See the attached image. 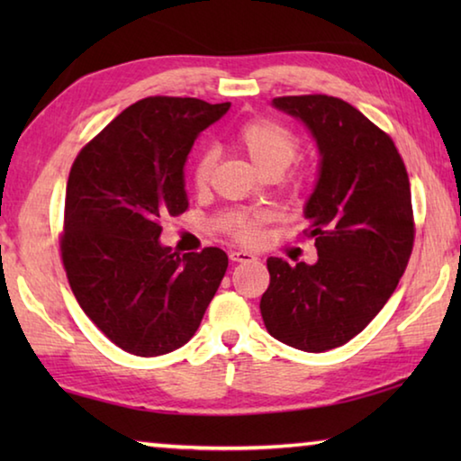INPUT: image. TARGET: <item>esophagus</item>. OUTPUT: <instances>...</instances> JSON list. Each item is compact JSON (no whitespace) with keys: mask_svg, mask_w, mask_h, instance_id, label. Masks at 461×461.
I'll list each match as a JSON object with an SVG mask.
<instances>
[{"mask_svg":"<svg viewBox=\"0 0 461 461\" xmlns=\"http://www.w3.org/2000/svg\"><path fill=\"white\" fill-rule=\"evenodd\" d=\"M230 260L231 262H249V260H256V256L252 252H246V249H233V252H230Z\"/></svg>","mask_w":461,"mask_h":461,"instance_id":"34e87169","label":"esophagus"}]
</instances>
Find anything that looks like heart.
<instances>
[{
    "instance_id": "1",
    "label": "heart",
    "mask_w": 461,
    "mask_h": 461,
    "mask_svg": "<svg viewBox=\"0 0 461 461\" xmlns=\"http://www.w3.org/2000/svg\"><path fill=\"white\" fill-rule=\"evenodd\" d=\"M233 142L244 152L249 162L267 176H278L293 165L301 152V142L293 130L268 118L246 120L233 131ZM215 167V154L201 150L191 167V181L197 189H205ZM307 185L305 173H293L286 178L288 193L299 194ZM267 221L264 213L241 215L230 225V236L244 244H254L262 236V225Z\"/></svg>"
}]
</instances>
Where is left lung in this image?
<instances>
[{"label":"left lung","mask_w":461,"mask_h":461,"mask_svg":"<svg viewBox=\"0 0 461 461\" xmlns=\"http://www.w3.org/2000/svg\"><path fill=\"white\" fill-rule=\"evenodd\" d=\"M272 105L305 122L321 152L303 230L317 262L268 258L260 313L272 338L319 354L356 338L399 285L415 244L411 183L393 138L348 101L317 93Z\"/></svg>","instance_id":"obj_1"}]
</instances>
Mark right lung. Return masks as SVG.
Returning a JSON list of instances; mask_svg holds the SVG:
<instances>
[{"label":"right lung","mask_w":461,"mask_h":461,"mask_svg":"<svg viewBox=\"0 0 461 461\" xmlns=\"http://www.w3.org/2000/svg\"><path fill=\"white\" fill-rule=\"evenodd\" d=\"M230 104L156 95L136 101L81 148L60 231L68 285L97 330L152 357L185 346L228 270L220 248L178 256L162 220L189 209L183 167L199 131Z\"/></svg>","instance_id":"obj_1"}]
</instances>
